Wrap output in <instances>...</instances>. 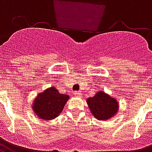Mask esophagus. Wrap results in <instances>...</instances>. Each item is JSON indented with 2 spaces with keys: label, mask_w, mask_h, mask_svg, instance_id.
I'll list each match as a JSON object with an SVG mask.
<instances>
[{
  "label": "esophagus",
  "mask_w": 152,
  "mask_h": 152,
  "mask_svg": "<svg viewBox=\"0 0 152 152\" xmlns=\"http://www.w3.org/2000/svg\"><path fill=\"white\" fill-rule=\"evenodd\" d=\"M74 94H75L76 97H80V96H81V93L80 92V91H76Z\"/></svg>",
  "instance_id": "obj_1"
}]
</instances>
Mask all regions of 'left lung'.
Segmentation results:
<instances>
[{
    "mask_svg": "<svg viewBox=\"0 0 152 152\" xmlns=\"http://www.w3.org/2000/svg\"><path fill=\"white\" fill-rule=\"evenodd\" d=\"M87 103L93 115L99 121L111 119L116 114L119 107L115 99L102 91L97 92L94 97L89 98Z\"/></svg>",
    "mask_w": 152,
    "mask_h": 152,
    "instance_id": "1",
    "label": "left lung"
}]
</instances>
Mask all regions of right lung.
Returning a JSON list of instances; mask_svg holds the SVG:
<instances>
[{"label": "right lung", "instance_id": "right-lung-1", "mask_svg": "<svg viewBox=\"0 0 152 152\" xmlns=\"http://www.w3.org/2000/svg\"><path fill=\"white\" fill-rule=\"evenodd\" d=\"M68 99L69 96L60 94L54 87H50L37 96L32 110L41 120H53L62 112Z\"/></svg>", "mask_w": 152, "mask_h": 152}]
</instances>
